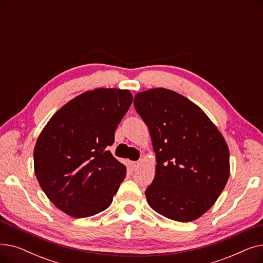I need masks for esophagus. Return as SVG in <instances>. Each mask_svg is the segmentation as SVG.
I'll return each instance as SVG.
<instances>
[{
  "instance_id": "1",
  "label": "esophagus",
  "mask_w": 263,
  "mask_h": 263,
  "mask_svg": "<svg viewBox=\"0 0 263 263\" xmlns=\"http://www.w3.org/2000/svg\"><path fill=\"white\" fill-rule=\"evenodd\" d=\"M141 164H142V162H141V161L132 162V164H131V167H132V170H137V168H139V167L141 166Z\"/></svg>"
}]
</instances>
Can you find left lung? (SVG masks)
Here are the masks:
<instances>
[{
	"instance_id": "8db88e82",
	"label": "left lung",
	"mask_w": 263,
	"mask_h": 263,
	"mask_svg": "<svg viewBox=\"0 0 263 263\" xmlns=\"http://www.w3.org/2000/svg\"><path fill=\"white\" fill-rule=\"evenodd\" d=\"M134 107L150 132L156 176L145 191L159 214L192 222L208 211L229 178V150L214 123L185 97L165 88L135 95Z\"/></svg>"
}]
</instances>
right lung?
Here are the masks:
<instances>
[{"label":"right lung","mask_w":263,"mask_h":263,"mask_svg":"<svg viewBox=\"0 0 263 263\" xmlns=\"http://www.w3.org/2000/svg\"><path fill=\"white\" fill-rule=\"evenodd\" d=\"M129 90L98 88L61 107L34 148L37 180L48 198L72 217L102 212L126 177V166L107 150L132 104Z\"/></svg>","instance_id":"add662e5"}]
</instances>
